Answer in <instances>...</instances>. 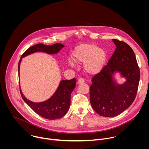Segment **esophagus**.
<instances>
[{"mask_svg": "<svg viewBox=\"0 0 149 149\" xmlns=\"http://www.w3.org/2000/svg\"><path fill=\"white\" fill-rule=\"evenodd\" d=\"M78 84H83L84 83V79H82V78H79L78 80V82H77Z\"/></svg>", "mask_w": 149, "mask_h": 149, "instance_id": "1", "label": "esophagus"}]
</instances>
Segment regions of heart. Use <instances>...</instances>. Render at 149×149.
Returning a JSON list of instances; mask_svg holds the SVG:
<instances>
[{"label": "heart", "instance_id": "obj_1", "mask_svg": "<svg viewBox=\"0 0 149 149\" xmlns=\"http://www.w3.org/2000/svg\"><path fill=\"white\" fill-rule=\"evenodd\" d=\"M107 55L106 51L95 44H82L72 53V59L78 64L84 63V70L89 74H96L103 68Z\"/></svg>", "mask_w": 149, "mask_h": 149}]
</instances>
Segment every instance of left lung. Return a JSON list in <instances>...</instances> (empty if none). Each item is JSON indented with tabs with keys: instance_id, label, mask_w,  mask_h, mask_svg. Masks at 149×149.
<instances>
[{
	"instance_id": "8db88e82",
	"label": "left lung",
	"mask_w": 149,
	"mask_h": 149,
	"mask_svg": "<svg viewBox=\"0 0 149 149\" xmlns=\"http://www.w3.org/2000/svg\"><path fill=\"white\" fill-rule=\"evenodd\" d=\"M116 50L107 64L93 77L90 102L99 115L114 117L128 109L136 97L140 81L139 67L134 51L124 42L113 39ZM117 72L126 79L122 84L113 78Z\"/></svg>"
}]
</instances>
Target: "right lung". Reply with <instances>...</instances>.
Instances as JSON below:
<instances>
[{
	"label": "right lung",
	"instance_id": "right-lung-1",
	"mask_svg": "<svg viewBox=\"0 0 149 149\" xmlns=\"http://www.w3.org/2000/svg\"><path fill=\"white\" fill-rule=\"evenodd\" d=\"M63 47H64V45L61 44H55L49 46L38 44L29 48L22 55L19 61V74L20 64L22 58L36 52H43L48 54H56ZM75 78L70 80L61 81L59 86L54 95L47 101L41 102H34L28 100L22 94L20 88V92L24 101L36 114L48 120H56L63 117L68 112L70 107L71 93L75 88Z\"/></svg>",
	"mask_w": 149,
	"mask_h": 149
}]
</instances>
